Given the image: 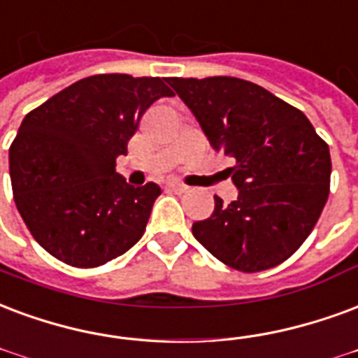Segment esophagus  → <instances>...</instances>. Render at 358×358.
<instances>
[{
    "instance_id": "obj_1",
    "label": "esophagus",
    "mask_w": 358,
    "mask_h": 358,
    "mask_svg": "<svg viewBox=\"0 0 358 358\" xmlns=\"http://www.w3.org/2000/svg\"><path fill=\"white\" fill-rule=\"evenodd\" d=\"M166 189H169V192H174V193H186L187 186L180 184V182H169V184H166Z\"/></svg>"
}]
</instances>
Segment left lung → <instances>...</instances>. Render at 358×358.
<instances>
[{"label": "left lung", "mask_w": 358, "mask_h": 358, "mask_svg": "<svg viewBox=\"0 0 358 358\" xmlns=\"http://www.w3.org/2000/svg\"><path fill=\"white\" fill-rule=\"evenodd\" d=\"M210 145L235 159L237 199L192 226L214 258L256 273L290 258L313 231L330 189V152L309 119L245 79L166 78Z\"/></svg>", "instance_id": "left-lung-1"}]
</instances>
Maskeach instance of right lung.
<instances>
[{"label": "right lung", "mask_w": 358, "mask_h": 358, "mask_svg": "<svg viewBox=\"0 0 358 358\" xmlns=\"http://www.w3.org/2000/svg\"><path fill=\"white\" fill-rule=\"evenodd\" d=\"M166 79L100 73L76 81L22 119L9 150L13 195L34 239L73 267L125 254L145 229L161 187H134L115 159Z\"/></svg>", "instance_id": "add662e5"}]
</instances>
